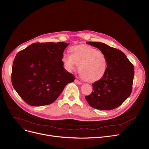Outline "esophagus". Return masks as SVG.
Here are the masks:
<instances>
[{
    "instance_id": "esophagus-1",
    "label": "esophagus",
    "mask_w": 149,
    "mask_h": 149,
    "mask_svg": "<svg viewBox=\"0 0 149 149\" xmlns=\"http://www.w3.org/2000/svg\"><path fill=\"white\" fill-rule=\"evenodd\" d=\"M74 81H75V83H77V84H82V83H81L80 81H79V80H77V79H75V80H74Z\"/></svg>"
}]
</instances>
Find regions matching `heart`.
I'll return each mask as SVG.
<instances>
[{
	"instance_id": "obj_1",
	"label": "heart",
	"mask_w": 149,
	"mask_h": 149,
	"mask_svg": "<svg viewBox=\"0 0 149 149\" xmlns=\"http://www.w3.org/2000/svg\"><path fill=\"white\" fill-rule=\"evenodd\" d=\"M70 55L64 54L62 61L68 71L75 70L79 66L82 79L89 82L100 80L105 75L107 59L101 51L88 45L74 46L70 49Z\"/></svg>"
}]
</instances>
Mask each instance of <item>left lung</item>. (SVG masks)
Masks as SVG:
<instances>
[{
  "label": "left lung",
  "mask_w": 149,
  "mask_h": 149,
  "mask_svg": "<svg viewBox=\"0 0 149 149\" xmlns=\"http://www.w3.org/2000/svg\"><path fill=\"white\" fill-rule=\"evenodd\" d=\"M103 51L107 68L103 78L92 83L93 91L85 98L93 108L112 110L121 105L131 94L134 66L121 51L101 42H87Z\"/></svg>",
  "instance_id": "8db88e82"
}]
</instances>
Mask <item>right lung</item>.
Here are the masks:
<instances>
[{"label": "right lung", "mask_w": 149, "mask_h": 149, "mask_svg": "<svg viewBox=\"0 0 149 149\" xmlns=\"http://www.w3.org/2000/svg\"><path fill=\"white\" fill-rule=\"evenodd\" d=\"M69 43H34L19 52L12 68L13 88L34 106L52 103L75 77L63 67V54Z\"/></svg>", "instance_id": "right-lung-1"}]
</instances>
